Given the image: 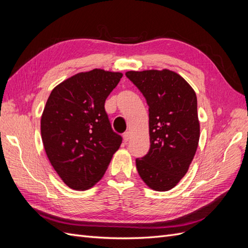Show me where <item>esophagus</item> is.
Segmentation results:
<instances>
[{
	"instance_id": "esophagus-1",
	"label": "esophagus",
	"mask_w": 248,
	"mask_h": 248,
	"mask_svg": "<svg viewBox=\"0 0 248 248\" xmlns=\"http://www.w3.org/2000/svg\"><path fill=\"white\" fill-rule=\"evenodd\" d=\"M123 140H124L125 142L128 141V140H130V132H128V131L125 132V133L123 134Z\"/></svg>"
}]
</instances>
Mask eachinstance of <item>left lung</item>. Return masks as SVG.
Returning a JSON list of instances; mask_svg holds the SVG:
<instances>
[{
    "label": "left lung",
    "instance_id": "1",
    "mask_svg": "<svg viewBox=\"0 0 248 248\" xmlns=\"http://www.w3.org/2000/svg\"><path fill=\"white\" fill-rule=\"evenodd\" d=\"M149 107L150 149L137 158L142 181L156 191H168L189 169L200 140L197 95L178 73L169 70L127 71Z\"/></svg>",
    "mask_w": 248,
    "mask_h": 248
}]
</instances>
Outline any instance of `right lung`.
<instances>
[{
  "label": "right lung",
  "instance_id": "right-lung-1",
  "mask_svg": "<svg viewBox=\"0 0 248 248\" xmlns=\"http://www.w3.org/2000/svg\"><path fill=\"white\" fill-rule=\"evenodd\" d=\"M121 72L93 69L65 79L52 90L41 116L47 158L63 182L87 190L103 177L122 138L104 109Z\"/></svg>",
  "mask_w": 248,
  "mask_h": 248
}]
</instances>
